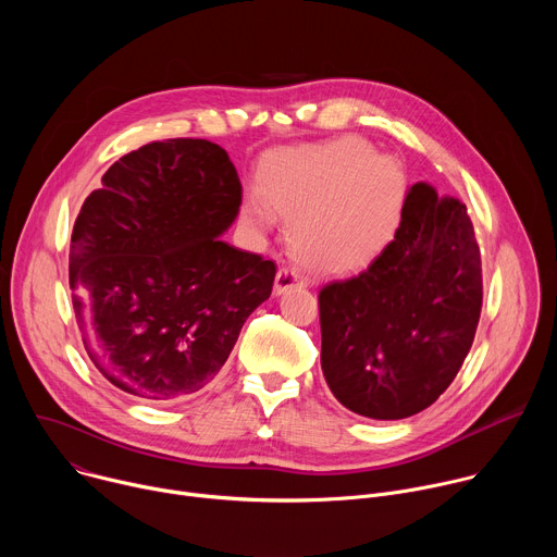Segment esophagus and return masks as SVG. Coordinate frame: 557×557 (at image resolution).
Listing matches in <instances>:
<instances>
[{"instance_id":"obj_1","label":"esophagus","mask_w":557,"mask_h":557,"mask_svg":"<svg viewBox=\"0 0 557 557\" xmlns=\"http://www.w3.org/2000/svg\"><path fill=\"white\" fill-rule=\"evenodd\" d=\"M293 286H306V277L297 271V269H290V267H282L275 275V293L282 295L284 290L293 288Z\"/></svg>"}]
</instances>
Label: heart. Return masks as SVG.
Returning <instances> with one entry per match:
<instances>
[{
    "mask_svg": "<svg viewBox=\"0 0 557 557\" xmlns=\"http://www.w3.org/2000/svg\"><path fill=\"white\" fill-rule=\"evenodd\" d=\"M262 194L275 211L293 220V253L310 269L342 273L370 260L387 240L401 205L404 178L387 158L370 153L361 138L346 136L293 151L267 172ZM324 195L330 200L313 208ZM350 201L354 213L331 225ZM247 215L258 224L269 222V209L256 198L247 202Z\"/></svg>",
    "mask_w": 557,
    "mask_h": 557,
    "instance_id": "obj_1",
    "label": "heart"
}]
</instances>
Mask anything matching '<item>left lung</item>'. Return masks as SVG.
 Returning <instances> with one entry per match:
<instances>
[{
    "mask_svg": "<svg viewBox=\"0 0 557 557\" xmlns=\"http://www.w3.org/2000/svg\"><path fill=\"white\" fill-rule=\"evenodd\" d=\"M483 308L467 207L417 183L394 240L320 290L322 370L350 412L396 421L430 408L458 374Z\"/></svg>",
    "mask_w": 557,
    "mask_h": 557,
    "instance_id": "left-lung-1",
    "label": "left lung"
}]
</instances>
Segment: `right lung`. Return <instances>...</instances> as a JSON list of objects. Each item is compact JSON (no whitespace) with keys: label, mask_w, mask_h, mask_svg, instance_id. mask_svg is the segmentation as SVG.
<instances>
[{"label":"right lung","mask_w":557,"mask_h":557,"mask_svg":"<svg viewBox=\"0 0 557 557\" xmlns=\"http://www.w3.org/2000/svg\"><path fill=\"white\" fill-rule=\"evenodd\" d=\"M240 205L228 153L205 138L125 153L86 198L70 240L72 306L114 387L165 404L215 379L277 271L220 237Z\"/></svg>","instance_id":"right-lung-1"}]
</instances>
